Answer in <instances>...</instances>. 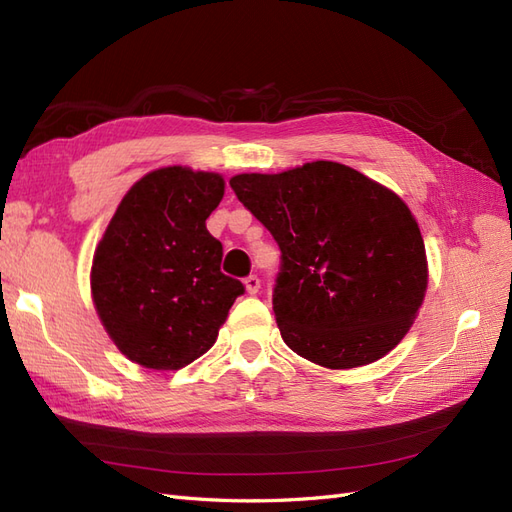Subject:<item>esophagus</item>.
Here are the masks:
<instances>
[{
  "label": "esophagus",
  "instance_id": "esophagus-1",
  "mask_svg": "<svg viewBox=\"0 0 512 512\" xmlns=\"http://www.w3.org/2000/svg\"><path fill=\"white\" fill-rule=\"evenodd\" d=\"M245 288L250 294H256L258 288H260V277L258 275H247L245 277Z\"/></svg>",
  "mask_w": 512,
  "mask_h": 512
}]
</instances>
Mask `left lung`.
I'll use <instances>...</instances> for the list:
<instances>
[{"mask_svg":"<svg viewBox=\"0 0 512 512\" xmlns=\"http://www.w3.org/2000/svg\"><path fill=\"white\" fill-rule=\"evenodd\" d=\"M230 188L280 245L273 312L288 348L350 369L404 339L427 290L425 243L404 200L324 160L237 175Z\"/></svg>","mask_w":512,"mask_h":512,"instance_id":"left-lung-1","label":"left lung"}]
</instances>
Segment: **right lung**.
I'll use <instances>...</instances> for the list:
<instances>
[{
    "mask_svg": "<svg viewBox=\"0 0 512 512\" xmlns=\"http://www.w3.org/2000/svg\"><path fill=\"white\" fill-rule=\"evenodd\" d=\"M224 179L183 166L153 170L123 196L98 245L91 292L117 348L149 369H179L213 344L245 286L222 273L207 218Z\"/></svg>",
    "mask_w": 512,
    "mask_h": 512,
    "instance_id": "right-lung-1",
    "label": "right lung"
}]
</instances>
